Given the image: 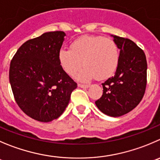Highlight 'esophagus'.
Masks as SVG:
<instances>
[{
    "label": "esophagus",
    "instance_id": "1",
    "mask_svg": "<svg viewBox=\"0 0 160 160\" xmlns=\"http://www.w3.org/2000/svg\"><path fill=\"white\" fill-rule=\"evenodd\" d=\"M78 87L80 88H88L89 87V85H85V84H78Z\"/></svg>",
    "mask_w": 160,
    "mask_h": 160
}]
</instances>
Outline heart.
Returning <instances> with one entry per match:
<instances>
[{
	"label": "heart",
	"mask_w": 160,
	"mask_h": 160,
	"mask_svg": "<svg viewBox=\"0 0 160 160\" xmlns=\"http://www.w3.org/2000/svg\"><path fill=\"white\" fill-rule=\"evenodd\" d=\"M119 59L116 42L103 36H82L71 43V50L61 48L58 53L60 64L69 75H74L82 65L86 67L78 74L81 81L108 78L117 70Z\"/></svg>",
	"instance_id": "b5f03b06"
}]
</instances>
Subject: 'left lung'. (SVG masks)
Returning <instances> with one entry per match:
<instances>
[{
  "label": "left lung",
  "mask_w": 160,
  "mask_h": 160,
  "mask_svg": "<svg viewBox=\"0 0 160 160\" xmlns=\"http://www.w3.org/2000/svg\"><path fill=\"white\" fill-rule=\"evenodd\" d=\"M120 49L115 75L102 83L103 95L95 102L105 115L118 117L138 105L147 85V61L144 51L133 41L112 35Z\"/></svg>",
  "instance_id": "left-lung-1"
}]
</instances>
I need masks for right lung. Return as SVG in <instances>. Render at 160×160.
Masks as SVG:
<instances>
[{
  "mask_svg": "<svg viewBox=\"0 0 160 160\" xmlns=\"http://www.w3.org/2000/svg\"><path fill=\"white\" fill-rule=\"evenodd\" d=\"M65 35L63 31L47 32L27 41L11 61L9 82L15 100L26 115L37 121L59 118L77 88L58 60Z\"/></svg>",
  "mask_w": 160,
  "mask_h": 160,
  "instance_id": "add662e5",
  "label": "right lung"
}]
</instances>
